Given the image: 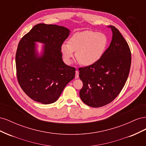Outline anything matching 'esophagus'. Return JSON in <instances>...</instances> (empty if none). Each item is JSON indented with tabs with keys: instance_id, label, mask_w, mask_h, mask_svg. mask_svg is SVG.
Wrapping results in <instances>:
<instances>
[{
	"instance_id": "obj_1",
	"label": "esophagus",
	"mask_w": 146,
	"mask_h": 146,
	"mask_svg": "<svg viewBox=\"0 0 146 146\" xmlns=\"http://www.w3.org/2000/svg\"><path fill=\"white\" fill-rule=\"evenodd\" d=\"M79 77V72L78 70H76V78H78Z\"/></svg>"
}]
</instances>
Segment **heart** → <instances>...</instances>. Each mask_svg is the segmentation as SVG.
<instances>
[{"mask_svg":"<svg viewBox=\"0 0 146 146\" xmlns=\"http://www.w3.org/2000/svg\"><path fill=\"white\" fill-rule=\"evenodd\" d=\"M108 40L104 33L85 30L74 33L68 43L61 45V52L66 63L70 64L76 52L77 60L81 64L89 66L98 63L103 56Z\"/></svg>","mask_w":146,"mask_h":146,"instance_id":"1","label":"heart"}]
</instances>
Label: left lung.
Masks as SVG:
<instances>
[{"label": "left lung", "instance_id": "8db88e82", "mask_svg": "<svg viewBox=\"0 0 146 146\" xmlns=\"http://www.w3.org/2000/svg\"><path fill=\"white\" fill-rule=\"evenodd\" d=\"M110 46L96 64L79 68L83 82L80 97L86 105L101 107L115 99L124 86L131 66V52L119 31L114 26Z\"/></svg>", "mask_w": 146, "mask_h": 146}]
</instances>
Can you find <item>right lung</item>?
I'll list each match as a JSON object with an SVG mask.
<instances>
[{"label": "right lung", "mask_w": 146, "mask_h": 146, "mask_svg": "<svg viewBox=\"0 0 146 146\" xmlns=\"http://www.w3.org/2000/svg\"><path fill=\"white\" fill-rule=\"evenodd\" d=\"M70 34L63 26L38 24L21 39L16 54L17 80L25 93L43 104L55 102L75 77L76 68L63 61L61 45ZM36 42L43 43L39 55Z\"/></svg>", "instance_id": "1"}]
</instances>
